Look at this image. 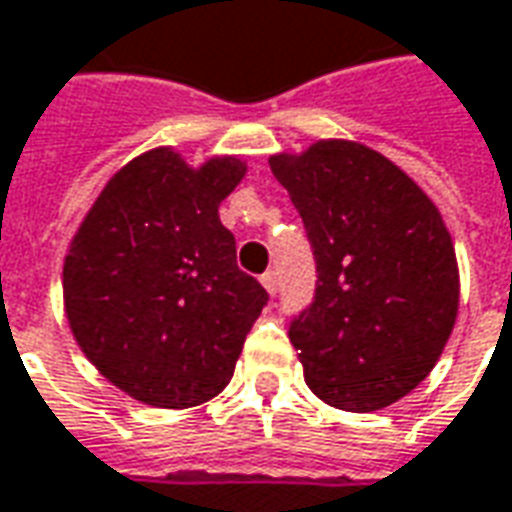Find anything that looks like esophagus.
<instances>
[{"mask_svg":"<svg viewBox=\"0 0 512 512\" xmlns=\"http://www.w3.org/2000/svg\"><path fill=\"white\" fill-rule=\"evenodd\" d=\"M262 286L270 292V295H275L278 292V281H275V273H264L262 275Z\"/></svg>","mask_w":512,"mask_h":512,"instance_id":"34e87169","label":"esophagus"}]
</instances>
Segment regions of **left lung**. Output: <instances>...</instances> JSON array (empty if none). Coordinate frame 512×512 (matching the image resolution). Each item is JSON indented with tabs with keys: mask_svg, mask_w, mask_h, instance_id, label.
I'll return each instance as SVG.
<instances>
[{
	"mask_svg": "<svg viewBox=\"0 0 512 512\" xmlns=\"http://www.w3.org/2000/svg\"><path fill=\"white\" fill-rule=\"evenodd\" d=\"M317 259L314 303L289 339L308 389L378 411L422 383L455 328L460 275L438 206L389 157L355 140L273 154Z\"/></svg>",
	"mask_w": 512,
	"mask_h": 512,
	"instance_id": "8db88e82",
	"label": "left lung"
}]
</instances>
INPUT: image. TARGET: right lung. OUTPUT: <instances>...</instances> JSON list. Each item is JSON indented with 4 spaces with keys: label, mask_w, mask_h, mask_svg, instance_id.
<instances>
[{
    "label": "right lung",
    "mask_w": 512,
    "mask_h": 512,
    "mask_svg": "<svg viewBox=\"0 0 512 512\" xmlns=\"http://www.w3.org/2000/svg\"><path fill=\"white\" fill-rule=\"evenodd\" d=\"M239 157L198 168L159 146L126 162L76 228L63 306L88 361L132 400L184 411L226 389L267 292L237 267L217 209Z\"/></svg>",
    "instance_id": "right-lung-1"
}]
</instances>
